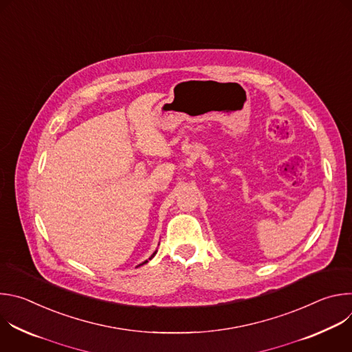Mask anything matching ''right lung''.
Listing matches in <instances>:
<instances>
[{
	"mask_svg": "<svg viewBox=\"0 0 352 352\" xmlns=\"http://www.w3.org/2000/svg\"><path fill=\"white\" fill-rule=\"evenodd\" d=\"M155 254H156V252H155ZM155 254H153V255H152V256H150V258H148V261H150V259H152V258H153V256H155ZM143 263H147V261H146V262H143ZM143 263H142V265H143Z\"/></svg>",
	"mask_w": 352,
	"mask_h": 352,
	"instance_id": "right-lung-1",
	"label": "right lung"
}]
</instances>
